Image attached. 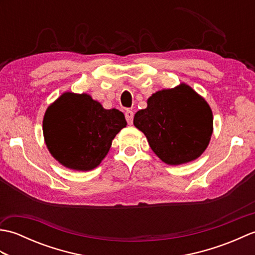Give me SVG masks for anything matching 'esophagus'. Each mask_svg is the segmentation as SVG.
I'll list each match as a JSON object with an SVG mask.
<instances>
[{
  "mask_svg": "<svg viewBox=\"0 0 255 255\" xmlns=\"http://www.w3.org/2000/svg\"><path fill=\"white\" fill-rule=\"evenodd\" d=\"M125 117H126V121L129 125H131L133 122V112L130 110H127L125 112Z\"/></svg>",
  "mask_w": 255,
  "mask_h": 255,
  "instance_id": "1",
  "label": "esophagus"
}]
</instances>
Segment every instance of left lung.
Segmentation results:
<instances>
[{"instance_id": "1", "label": "left lung", "mask_w": 255, "mask_h": 255, "mask_svg": "<svg viewBox=\"0 0 255 255\" xmlns=\"http://www.w3.org/2000/svg\"><path fill=\"white\" fill-rule=\"evenodd\" d=\"M133 125L148 139L151 149L170 165L187 163L202 154L213 133V113L192 88L154 93L148 107L138 111Z\"/></svg>"}]
</instances>
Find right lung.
Returning <instances> with one entry per match:
<instances>
[{
  "label": "right lung",
  "instance_id": "obj_1",
  "mask_svg": "<svg viewBox=\"0 0 255 255\" xmlns=\"http://www.w3.org/2000/svg\"><path fill=\"white\" fill-rule=\"evenodd\" d=\"M126 125L118 110H104L88 94L68 92L48 107L42 130L53 158L69 169L89 171L105 158Z\"/></svg>",
  "mask_w": 255,
  "mask_h": 255
}]
</instances>
